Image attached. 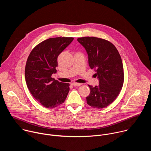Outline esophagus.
Here are the masks:
<instances>
[{
  "instance_id": "obj_1",
  "label": "esophagus",
  "mask_w": 151,
  "mask_h": 151,
  "mask_svg": "<svg viewBox=\"0 0 151 151\" xmlns=\"http://www.w3.org/2000/svg\"><path fill=\"white\" fill-rule=\"evenodd\" d=\"M71 84L73 86H81L82 85V83H76V82H72Z\"/></svg>"
}]
</instances>
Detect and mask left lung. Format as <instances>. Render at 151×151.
<instances>
[{"instance_id": "8db88e82", "label": "left lung", "mask_w": 151, "mask_h": 151, "mask_svg": "<svg viewBox=\"0 0 151 151\" xmlns=\"http://www.w3.org/2000/svg\"><path fill=\"white\" fill-rule=\"evenodd\" d=\"M77 40L87 51L89 66L99 80L98 86L88 85L90 94L86 97L87 103L94 108H103L116 99L122 89L124 75L121 57L108 40L88 36Z\"/></svg>"}]
</instances>
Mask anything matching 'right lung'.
Masks as SVG:
<instances>
[{
    "mask_svg": "<svg viewBox=\"0 0 151 151\" xmlns=\"http://www.w3.org/2000/svg\"><path fill=\"white\" fill-rule=\"evenodd\" d=\"M73 37L50 38L40 42L30 53L25 68L27 87L33 97L47 108L63 103L69 91V83L60 82L52 75L57 72L59 54Z\"/></svg>",
    "mask_w": 151,
    "mask_h": 151,
    "instance_id": "right-lung-1",
    "label": "right lung"
}]
</instances>
